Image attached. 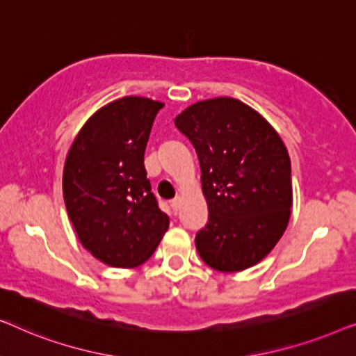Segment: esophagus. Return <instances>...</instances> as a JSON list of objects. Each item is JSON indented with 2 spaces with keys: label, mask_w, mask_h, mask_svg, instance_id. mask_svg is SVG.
I'll list each match as a JSON object with an SVG mask.
<instances>
[{
  "label": "esophagus",
  "mask_w": 356,
  "mask_h": 356,
  "mask_svg": "<svg viewBox=\"0 0 356 356\" xmlns=\"http://www.w3.org/2000/svg\"><path fill=\"white\" fill-rule=\"evenodd\" d=\"M170 206H172V209L175 212H178L179 211V207H181V197H175L172 202H170Z\"/></svg>",
  "instance_id": "esophagus-1"
}]
</instances>
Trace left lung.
I'll use <instances>...</instances> for the list:
<instances>
[{"mask_svg":"<svg viewBox=\"0 0 356 356\" xmlns=\"http://www.w3.org/2000/svg\"><path fill=\"white\" fill-rule=\"evenodd\" d=\"M201 165L209 220L196 235L201 259L238 272L269 254L291 207L285 144L262 116L232 97L197 102L175 118Z\"/></svg>","mask_w":356,"mask_h":356,"instance_id":"8db88e82","label":"left lung"}]
</instances>
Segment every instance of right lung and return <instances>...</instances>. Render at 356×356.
I'll list each match as a JSON object with an SVG mask.
<instances>
[{
  "instance_id": "add662e5",
  "label": "right lung",
  "mask_w": 356,
  "mask_h": 356,
  "mask_svg": "<svg viewBox=\"0 0 356 356\" xmlns=\"http://www.w3.org/2000/svg\"><path fill=\"white\" fill-rule=\"evenodd\" d=\"M160 108L143 97L111 102L82 126L66 157L67 216L82 246L108 266H140L168 228L144 167Z\"/></svg>"
}]
</instances>
